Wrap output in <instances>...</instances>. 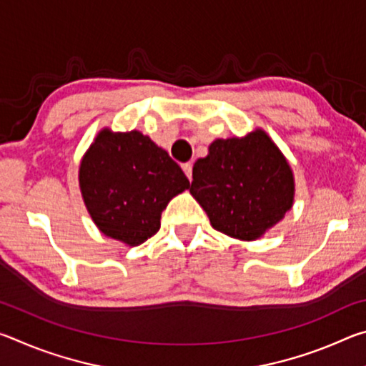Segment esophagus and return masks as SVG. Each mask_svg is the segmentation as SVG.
Returning a JSON list of instances; mask_svg holds the SVG:
<instances>
[{
	"label": "esophagus",
	"instance_id": "34e87169",
	"mask_svg": "<svg viewBox=\"0 0 366 366\" xmlns=\"http://www.w3.org/2000/svg\"><path fill=\"white\" fill-rule=\"evenodd\" d=\"M182 171L185 172V176L189 177V181H192V164L190 163L182 164Z\"/></svg>",
	"mask_w": 366,
	"mask_h": 366
}]
</instances>
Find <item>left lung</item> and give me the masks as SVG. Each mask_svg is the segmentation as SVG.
I'll use <instances>...</instances> for the list:
<instances>
[{
	"instance_id": "left-lung-1",
	"label": "left lung",
	"mask_w": 366,
	"mask_h": 366,
	"mask_svg": "<svg viewBox=\"0 0 366 366\" xmlns=\"http://www.w3.org/2000/svg\"><path fill=\"white\" fill-rule=\"evenodd\" d=\"M192 177L190 194L212 226L239 240L259 239L294 205L292 168L259 127L244 137L213 140Z\"/></svg>"
}]
</instances>
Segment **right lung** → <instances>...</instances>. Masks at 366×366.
<instances>
[{"label": "right lung", "mask_w": 366, "mask_h": 366, "mask_svg": "<svg viewBox=\"0 0 366 366\" xmlns=\"http://www.w3.org/2000/svg\"><path fill=\"white\" fill-rule=\"evenodd\" d=\"M79 185L97 227L137 247L159 231L161 213L189 179L148 135L104 127L80 159Z\"/></svg>", "instance_id": "right-lung-1"}]
</instances>
